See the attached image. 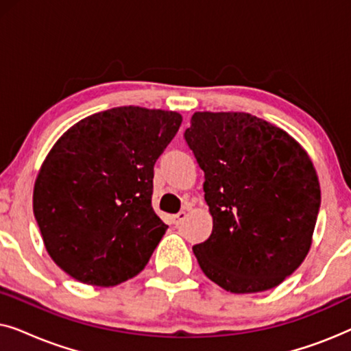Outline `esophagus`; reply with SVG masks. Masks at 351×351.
Here are the masks:
<instances>
[{"instance_id":"1","label":"esophagus","mask_w":351,"mask_h":351,"mask_svg":"<svg viewBox=\"0 0 351 351\" xmlns=\"http://www.w3.org/2000/svg\"><path fill=\"white\" fill-rule=\"evenodd\" d=\"M185 219H186V213H185V210H180L179 214H176V215H174V219H172V220H174V225H176V227H179V225H180L182 222H184Z\"/></svg>"}]
</instances>
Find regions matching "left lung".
I'll use <instances>...</instances> for the list:
<instances>
[{
  "label": "left lung",
  "instance_id": "1",
  "mask_svg": "<svg viewBox=\"0 0 351 351\" xmlns=\"http://www.w3.org/2000/svg\"><path fill=\"white\" fill-rule=\"evenodd\" d=\"M185 141L204 171L213 233L193 247L201 270L233 294L281 285L305 261L321 204L305 148L243 112H195Z\"/></svg>",
  "mask_w": 351,
  "mask_h": 351
}]
</instances>
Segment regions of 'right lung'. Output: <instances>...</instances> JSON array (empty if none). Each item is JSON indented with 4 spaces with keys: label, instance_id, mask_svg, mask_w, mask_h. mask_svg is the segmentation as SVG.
I'll list each match as a JSON object with an SVG mask.
<instances>
[{
    "label": "right lung",
    "instance_id": "1",
    "mask_svg": "<svg viewBox=\"0 0 351 351\" xmlns=\"http://www.w3.org/2000/svg\"><path fill=\"white\" fill-rule=\"evenodd\" d=\"M180 124L177 112L129 105L81 119L54 143L33 213L66 275L110 287L145 268L167 230L152 208L153 166Z\"/></svg>",
    "mask_w": 351,
    "mask_h": 351
}]
</instances>
